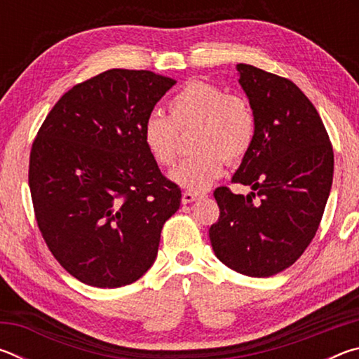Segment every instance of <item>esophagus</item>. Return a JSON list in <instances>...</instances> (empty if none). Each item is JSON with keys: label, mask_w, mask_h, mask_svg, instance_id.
Here are the masks:
<instances>
[{"label": "esophagus", "mask_w": 359, "mask_h": 359, "mask_svg": "<svg viewBox=\"0 0 359 359\" xmlns=\"http://www.w3.org/2000/svg\"><path fill=\"white\" fill-rule=\"evenodd\" d=\"M204 194H198V193H193V191H184L182 194V204H190L198 201V199H201Z\"/></svg>", "instance_id": "1"}]
</instances>
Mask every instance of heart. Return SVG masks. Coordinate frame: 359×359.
I'll return each mask as SVG.
<instances>
[{"label": "heart", "mask_w": 359, "mask_h": 359, "mask_svg": "<svg viewBox=\"0 0 359 359\" xmlns=\"http://www.w3.org/2000/svg\"><path fill=\"white\" fill-rule=\"evenodd\" d=\"M193 126L190 145L196 150L171 172V179L191 191H203L220 177L224 163L241 161L257 136V117L244 95L226 93L208 81L187 82L171 101L169 117L150 112L144 120L142 139L160 166H172L180 137Z\"/></svg>", "instance_id": "obj_1"}]
</instances>
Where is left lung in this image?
<instances>
[{
  "instance_id": "1",
  "label": "left lung",
  "mask_w": 359,
  "mask_h": 359,
  "mask_svg": "<svg viewBox=\"0 0 359 359\" xmlns=\"http://www.w3.org/2000/svg\"><path fill=\"white\" fill-rule=\"evenodd\" d=\"M257 117V136L234 184L214 191L220 217L209 229L217 258L239 274L271 277L311 244L330 196L334 151L317 109L288 79L238 65Z\"/></svg>"
}]
</instances>
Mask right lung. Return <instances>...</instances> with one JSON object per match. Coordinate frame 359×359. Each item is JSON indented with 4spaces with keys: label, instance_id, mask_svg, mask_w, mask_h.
<instances>
[{
    "label": "right lung",
    "instance_id": "1",
    "mask_svg": "<svg viewBox=\"0 0 359 359\" xmlns=\"http://www.w3.org/2000/svg\"><path fill=\"white\" fill-rule=\"evenodd\" d=\"M174 83L151 71H104L66 92L34 137L28 184L38 228L58 263L90 287L142 277L180 208V188L142 139L145 117Z\"/></svg>",
    "mask_w": 359,
    "mask_h": 359
}]
</instances>
